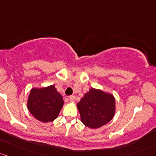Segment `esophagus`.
Here are the masks:
<instances>
[{
	"label": "esophagus",
	"instance_id": "obj_1",
	"mask_svg": "<svg viewBox=\"0 0 156 156\" xmlns=\"http://www.w3.org/2000/svg\"><path fill=\"white\" fill-rule=\"evenodd\" d=\"M69 101L71 102H75V95H72V96H70L69 97Z\"/></svg>",
	"mask_w": 156,
	"mask_h": 156
}]
</instances>
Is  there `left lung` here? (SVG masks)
<instances>
[{"instance_id": "8db88e82", "label": "left lung", "mask_w": 156, "mask_h": 156, "mask_svg": "<svg viewBox=\"0 0 156 156\" xmlns=\"http://www.w3.org/2000/svg\"><path fill=\"white\" fill-rule=\"evenodd\" d=\"M82 123L90 129L105 125L114 117L115 100L112 94L92 88L78 104Z\"/></svg>"}]
</instances>
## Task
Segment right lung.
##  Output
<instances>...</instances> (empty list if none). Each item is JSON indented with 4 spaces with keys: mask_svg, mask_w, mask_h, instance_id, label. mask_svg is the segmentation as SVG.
Returning <instances> with one entry per match:
<instances>
[{
    "mask_svg": "<svg viewBox=\"0 0 156 156\" xmlns=\"http://www.w3.org/2000/svg\"><path fill=\"white\" fill-rule=\"evenodd\" d=\"M64 105V100L55 86L32 88L27 101V108L37 120L50 122L57 119Z\"/></svg>",
    "mask_w": 156,
    "mask_h": 156,
    "instance_id": "1",
    "label": "right lung"
}]
</instances>
